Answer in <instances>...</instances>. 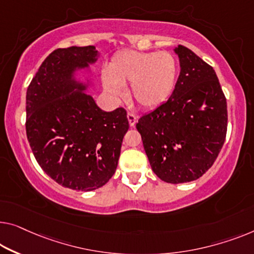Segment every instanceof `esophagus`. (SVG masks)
Segmentation results:
<instances>
[{"label":"esophagus","mask_w":254,"mask_h":254,"mask_svg":"<svg viewBox=\"0 0 254 254\" xmlns=\"http://www.w3.org/2000/svg\"><path fill=\"white\" fill-rule=\"evenodd\" d=\"M137 115L133 114V113H127V121H128V124H130V127H134L135 123H137Z\"/></svg>","instance_id":"34e87169"}]
</instances>
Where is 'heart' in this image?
Here are the masks:
<instances>
[{
  "label": "heart",
  "instance_id": "b5f03b06",
  "mask_svg": "<svg viewBox=\"0 0 254 254\" xmlns=\"http://www.w3.org/2000/svg\"><path fill=\"white\" fill-rule=\"evenodd\" d=\"M178 75L175 56L168 51L120 52L103 76V88L113 99L126 96L124 86L130 84L131 94L145 108H155L172 93Z\"/></svg>",
  "mask_w": 254,
  "mask_h": 254
}]
</instances>
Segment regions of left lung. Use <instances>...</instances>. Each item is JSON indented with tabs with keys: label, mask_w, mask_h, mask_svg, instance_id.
I'll return each instance as SVG.
<instances>
[{
	"label": "left lung",
	"mask_w": 254,
	"mask_h": 254,
	"mask_svg": "<svg viewBox=\"0 0 254 254\" xmlns=\"http://www.w3.org/2000/svg\"><path fill=\"white\" fill-rule=\"evenodd\" d=\"M180 74L175 90L140 117L137 130L155 175L169 184L198 179L220 153L227 132V103L213 68L184 45L173 49Z\"/></svg>",
	"instance_id": "left-lung-1"
}]
</instances>
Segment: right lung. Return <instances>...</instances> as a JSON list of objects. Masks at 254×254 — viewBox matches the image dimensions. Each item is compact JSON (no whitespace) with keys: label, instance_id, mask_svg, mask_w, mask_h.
Masks as SVG:
<instances>
[{"label":"right lung","instance_id":"right-lung-1","mask_svg":"<svg viewBox=\"0 0 254 254\" xmlns=\"http://www.w3.org/2000/svg\"><path fill=\"white\" fill-rule=\"evenodd\" d=\"M99 56L92 45L55 50L26 94V132L37 163L56 183L81 191L113 177L128 130L126 109L105 112L88 94Z\"/></svg>","mask_w":254,"mask_h":254}]
</instances>
